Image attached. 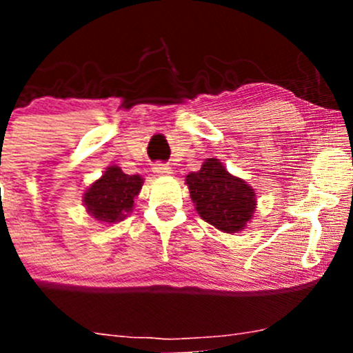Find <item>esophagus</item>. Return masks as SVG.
Here are the masks:
<instances>
[{
	"instance_id": "esophagus-1",
	"label": "esophagus",
	"mask_w": 353,
	"mask_h": 353,
	"mask_svg": "<svg viewBox=\"0 0 353 353\" xmlns=\"http://www.w3.org/2000/svg\"><path fill=\"white\" fill-rule=\"evenodd\" d=\"M152 171H154V174H157V176H169V174H172L171 168H169L168 164H163V163L154 164Z\"/></svg>"
}]
</instances>
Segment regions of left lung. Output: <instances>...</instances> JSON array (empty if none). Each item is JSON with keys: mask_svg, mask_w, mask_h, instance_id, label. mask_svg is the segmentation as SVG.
<instances>
[{"mask_svg": "<svg viewBox=\"0 0 353 353\" xmlns=\"http://www.w3.org/2000/svg\"><path fill=\"white\" fill-rule=\"evenodd\" d=\"M185 182L199 216L219 230L239 232L252 217L254 189L225 171L217 159L205 161L201 171L188 174Z\"/></svg>", "mask_w": 353, "mask_h": 353, "instance_id": "obj_1", "label": "left lung"}]
</instances>
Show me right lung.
<instances>
[{"label":"right lung","instance_id":"obj_1","mask_svg":"<svg viewBox=\"0 0 353 353\" xmlns=\"http://www.w3.org/2000/svg\"><path fill=\"white\" fill-rule=\"evenodd\" d=\"M141 188L143 179L139 176H129L117 165H111L103 177L86 190L84 205L94 219L112 224L123 221L125 214L131 212Z\"/></svg>","mask_w":353,"mask_h":353}]
</instances>
